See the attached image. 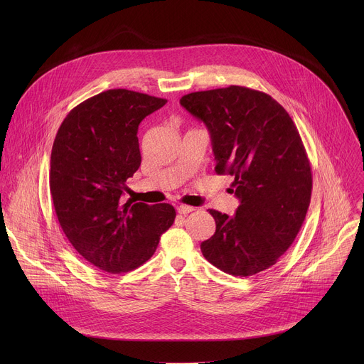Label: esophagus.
I'll list each match as a JSON object with an SVG mask.
<instances>
[{
  "label": "esophagus",
  "mask_w": 364,
  "mask_h": 364,
  "mask_svg": "<svg viewBox=\"0 0 364 364\" xmlns=\"http://www.w3.org/2000/svg\"><path fill=\"white\" fill-rule=\"evenodd\" d=\"M196 209L193 205H187V204H180L178 207H177V212L180 213V215H188V213H191V212H194Z\"/></svg>",
  "instance_id": "1"
}]
</instances>
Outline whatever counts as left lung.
I'll use <instances>...</instances> for the list:
<instances>
[{
  "instance_id": "left-lung-1",
  "label": "left lung",
  "mask_w": 364,
  "mask_h": 364,
  "mask_svg": "<svg viewBox=\"0 0 364 364\" xmlns=\"http://www.w3.org/2000/svg\"><path fill=\"white\" fill-rule=\"evenodd\" d=\"M181 107L210 132L216 173L235 177V216L209 210L215 235L203 256L220 271L250 277L277 264L295 240L313 190L299 132L269 95L245 86L184 95Z\"/></svg>"
}]
</instances>
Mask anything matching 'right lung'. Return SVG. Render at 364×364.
<instances>
[{
  "instance_id": "1",
  "label": "right lung",
  "mask_w": 364,
  "mask_h": 364,
  "mask_svg": "<svg viewBox=\"0 0 364 364\" xmlns=\"http://www.w3.org/2000/svg\"><path fill=\"white\" fill-rule=\"evenodd\" d=\"M167 99L109 89L75 107L62 122L50 159V193L66 237L93 267L121 274L154 255L176 219L168 203L124 200L141 166L138 127Z\"/></svg>"
}]
</instances>
